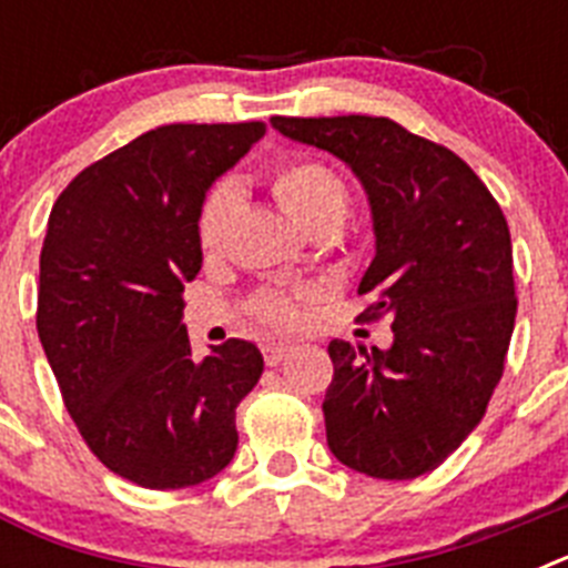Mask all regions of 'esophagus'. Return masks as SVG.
I'll return each instance as SVG.
<instances>
[{"mask_svg": "<svg viewBox=\"0 0 568 568\" xmlns=\"http://www.w3.org/2000/svg\"><path fill=\"white\" fill-rule=\"evenodd\" d=\"M287 353H290V346L267 344V346H264V361H267V366H278L281 361L287 358Z\"/></svg>", "mask_w": 568, "mask_h": 568, "instance_id": "1", "label": "esophagus"}]
</instances>
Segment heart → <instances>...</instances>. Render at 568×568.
<instances>
[{
  "label": "heart",
  "mask_w": 568,
  "mask_h": 568,
  "mask_svg": "<svg viewBox=\"0 0 568 568\" xmlns=\"http://www.w3.org/2000/svg\"><path fill=\"white\" fill-rule=\"evenodd\" d=\"M270 193L284 207V213L304 230L321 224L341 227L349 210V190L344 179L318 159L295 155L275 162L267 173ZM233 213V193L227 187H215L204 195L199 219H195V239L202 253H215L222 247L224 230ZM301 290H264L250 301V315L270 333H287L298 324Z\"/></svg>",
  "instance_id": "b5f03b06"
}]
</instances>
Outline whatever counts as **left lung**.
<instances>
[{"mask_svg":"<svg viewBox=\"0 0 568 568\" xmlns=\"http://www.w3.org/2000/svg\"><path fill=\"white\" fill-rule=\"evenodd\" d=\"M270 122L349 164L373 210L358 284L373 304L358 318L389 321L393 346L329 341V449L369 478L426 475L480 424L504 375L518 313L504 210L460 155L384 115Z\"/></svg>","mask_w":568,"mask_h":568,"instance_id":"8db88e82","label":"left lung"}]
</instances>
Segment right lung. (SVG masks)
<instances>
[{"mask_svg": "<svg viewBox=\"0 0 568 568\" xmlns=\"http://www.w3.org/2000/svg\"><path fill=\"white\" fill-rule=\"evenodd\" d=\"M264 122L164 124L62 190L39 255L37 329L90 453L144 489H184L233 460L235 406L264 358L230 338L195 361L184 281L202 270L195 219L210 184Z\"/></svg>", "mask_w": 568, "mask_h": 568, "instance_id": "1", "label": "right lung"}]
</instances>
